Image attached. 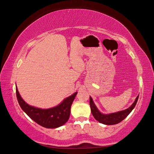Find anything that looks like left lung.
<instances>
[{
	"mask_svg": "<svg viewBox=\"0 0 154 154\" xmlns=\"http://www.w3.org/2000/svg\"><path fill=\"white\" fill-rule=\"evenodd\" d=\"M138 97H139V94L138 96L136 97L135 101L132 104V106L129 107L128 109H127L126 110H124L120 111V112H118L116 113H112V114H103L102 113H100L97 109L96 106L94 105L92 98L90 97L89 103H90L91 113H92L94 119L102 124H106V125H113V124H118L121 121H122L130 112H131V111L136 106L137 101H138Z\"/></svg>",
	"mask_w": 154,
	"mask_h": 154,
	"instance_id": "1",
	"label": "left lung"
}]
</instances>
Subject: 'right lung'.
Wrapping results in <instances>:
<instances>
[{
	"label": "right lung",
	"instance_id": "add662e5",
	"mask_svg": "<svg viewBox=\"0 0 154 154\" xmlns=\"http://www.w3.org/2000/svg\"><path fill=\"white\" fill-rule=\"evenodd\" d=\"M17 100L22 109L34 122L47 128H55L67 122L70 116L71 106L77 93H75L66 98L58 106L49 109H41L28 105L20 95L17 87L16 88Z\"/></svg>",
	"mask_w": 154,
	"mask_h": 154
}]
</instances>
